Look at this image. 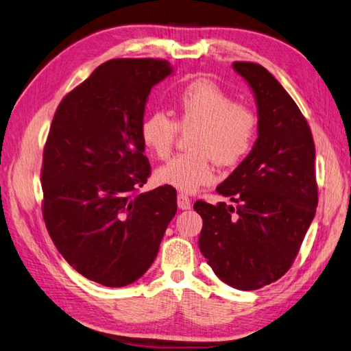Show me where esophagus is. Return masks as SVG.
Segmentation results:
<instances>
[{
	"instance_id": "obj_1",
	"label": "esophagus",
	"mask_w": 351,
	"mask_h": 351,
	"mask_svg": "<svg viewBox=\"0 0 351 351\" xmlns=\"http://www.w3.org/2000/svg\"><path fill=\"white\" fill-rule=\"evenodd\" d=\"M178 206L179 209H190L191 206V200L186 194L184 193H179L178 194Z\"/></svg>"
}]
</instances>
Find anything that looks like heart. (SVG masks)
<instances>
[{
    "label": "heart",
    "mask_w": 351,
    "mask_h": 351,
    "mask_svg": "<svg viewBox=\"0 0 351 351\" xmlns=\"http://www.w3.org/2000/svg\"><path fill=\"white\" fill-rule=\"evenodd\" d=\"M175 118L152 112L142 121L141 137L154 156L165 160L172 152L179 130L193 132L190 152H182L161 166L156 178L160 184L194 193L214 179V160L232 167L254 149L260 118L252 106L233 101L232 95L209 80H194L176 97Z\"/></svg>",
    "instance_id": "b5f03b06"
}]
</instances>
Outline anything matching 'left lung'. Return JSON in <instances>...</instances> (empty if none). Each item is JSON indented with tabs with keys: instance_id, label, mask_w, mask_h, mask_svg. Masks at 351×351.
Listing matches in <instances>:
<instances>
[{
	"instance_id": "obj_1",
	"label": "left lung",
	"mask_w": 351,
	"mask_h": 351,
	"mask_svg": "<svg viewBox=\"0 0 351 351\" xmlns=\"http://www.w3.org/2000/svg\"><path fill=\"white\" fill-rule=\"evenodd\" d=\"M233 69L256 97L260 130L254 149L218 194L236 206L194 203L203 219L199 248L229 286L257 290L291 267L315 215V146L305 117L271 73L256 62Z\"/></svg>"
}]
</instances>
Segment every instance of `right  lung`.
Returning <instances> with one entry per match:
<instances>
[{
  "label": "right lung",
  "instance_id": "obj_1",
  "mask_svg": "<svg viewBox=\"0 0 351 351\" xmlns=\"http://www.w3.org/2000/svg\"><path fill=\"white\" fill-rule=\"evenodd\" d=\"M170 73L165 60L106 61L61 100L46 138V229L73 269L106 287L148 271L176 214L173 186L138 193L151 175L141 137L146 99Z\"/></svg>",
  "mask_w": 351,
  "mask_h": 351
}]
</instances>
